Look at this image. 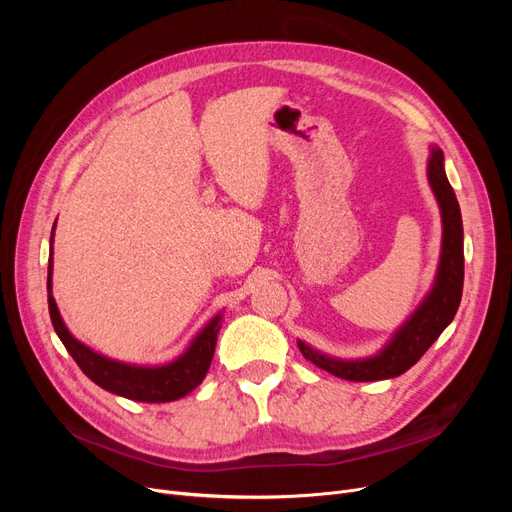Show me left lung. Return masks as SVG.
Returning <instances> with one entry per match:
<instances>
[{"label": "left lung", "instance_id": "left-lung-1", "mask_svg": "<svg viewBox=\"0 0 512 512\" xmlns=\"http://www.w3.org/2000/svg\"><path fill=\"white\" fill-rule=\"evenodd\" d=\"M427 178L442 211V255L436 282L417 311L396 330L392 340L375 357L359 361L334 359L324 353H317L315 348L299 340L303 357L336 375V378L348 382H375L405 373L438 340L461 305L465 278L463 218L459 201H456V195L444 172V153L436 147L432 149V155H429L427 161Z\"/></svg>", "mask_w": 512, "mask_h": 512}]
</instances>
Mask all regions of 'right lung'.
Segmentation results:
<instances>
[{
	"mask_svg": "<svg viewBox=\"0 0 512 512\" xmlns=\"http://www.w3.org/2000/svg\"><path fill=\"white\" fill-rule=\"evenodd\" d=\"M56 230V224H53ZM49 265H47V305L49 317L56 334L60 336L66 351L72 355L76 365L83 369L89 380H93L103 390L139 400V402H170L193 392L205 378V373L211 365L215 342H218L220 332V319L222 313L215 315L209 324L197 334L186 351L174 359L172 363L157 365V367H143V365H128L114 359H107L87 344L78 342L66 328L64 319L58 311L56 299L51 294V270H53V232L49 238Z\"/></svg>",
	"mask_w": 512,
	"mask_h": 512,
	"instance_id": "right-lung-1",
	"label": "right lung"
}]
</instances>
